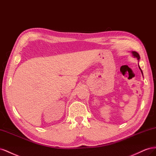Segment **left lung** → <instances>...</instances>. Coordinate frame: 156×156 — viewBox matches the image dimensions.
Masks as SVG:
<instances>
[{"label": "left lung", "mask_w": 156, "mask_h": 156, "mask_svg": "<svg viewBox=\"0 0 156 156\" xmlns=\"http://www.w3.org/2000/svg\"><path fill=\"white\" fill-rule=\"evenodd\" d=\"M131 54H132V56H133V57H135V58H136L137 60H138V61H139V60H140V55H139V53H138L136 52V51H131ZM139 69H140V71H141V73H142V76H143V73H142V70H141V69H140V67L139 65Z\"/></svg>", "instance_id": "obj_1"}]
</instances>
